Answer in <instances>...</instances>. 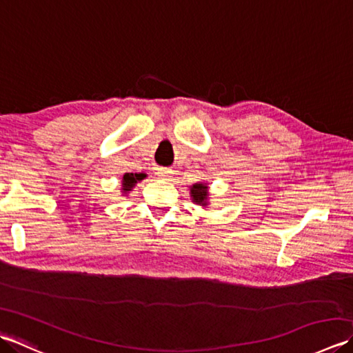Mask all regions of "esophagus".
I'll return each instance as SVG.
<instances>
[{
    "mask_svg": "<svg viewBox=\"0 0 353 353\" xmlns=\"http://www.w3.org/2000/svg\"><path fill=\"white\" fill-rule=\"evenodd\" d=\"M157 176H159L161 179H170L171 171L167 168H157Z\"/></svg>",
    "mask_w": 353,
    "mask_h": 353,
    "instance_id": "esophagus-1",
    "label": "esophagus"
}]
</instances>
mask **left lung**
Segmentation results:
<instances>
[{"mask_svg": "<svg viewBox=\"0 0 353 353\" xmlns=\"http://www.w3.org/2000/svg\"><path fill=\"white\" fill-rule=\"evenodd\" d=\"M191 194L194 201H197L199 205L206 206V196H208V186L203 183H196L191 188Z\"/></svg>", "mask_w": 353, "mask_h": 353, "instance_id": "8db88e82", "label": "left lung"}]
</instances>
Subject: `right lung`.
<instances>
[{"label":"right lung","instance_id":"add662e5","mask_svg":"<svg viewBox=\"0 0 353 353\" xmlns=\"http://www.w3.org/2000/svg\"><path fill=\"white\" fill-rule=\"evenodd\" d=\"M144 177H145L144 174H133V172H125L124 177H123V190H124V192L130 191L134 186V183L141 181V179H144Z\"/></svg>","mask_w":353,"mask_h":353}]
</instances>
